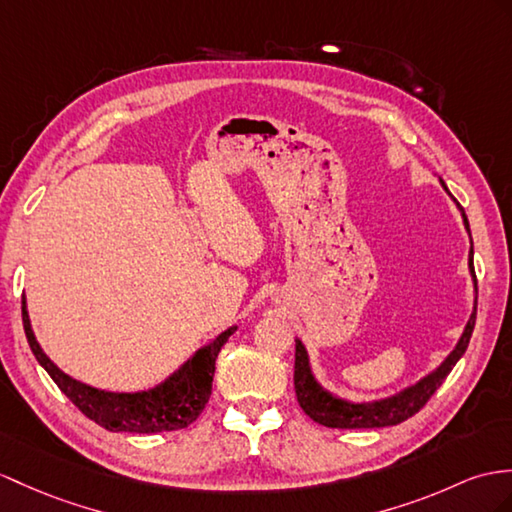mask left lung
Returning <instances> with one entry per match:
<instances>
[{"label":"left lung","mask_w":512,"mask_h":512,"mask_svg":"<svg viewBox=\"0 0 512 512\" xmlns=\"http://www.w3.org/2000/svg\"><path fill=\"white\" fill-rule=\"evenodd\" d=\"M441 186L447 191L443 180H441ZM447 195L452 197L450 191H447ZM456 206L460 210V215H463L465 230L471 239V230H469V221H467L465 210L460 204H456ZM469 273H471L476 297H473V313L467 321L463 334H460L456 347L450 354H447V358L439 367L428 373V376H423L419 382L406 386V389H402L400 393H395L391 397H382V400H373V402H350V400H343V397H339V395L330 393L328 389H323V386L317 382L313 369H310V358H308L304 343L295 339L293 380H295L297 402H299V406H302L304 413L326 428H350V430L397 426V423H402L408 417L419 413V410L426 406V402L434 395V391L443 384L447 373H450L458 360L463 358L467 345H469V339H471L473 326H476L478 282H476V271H473V241H471V249H469Z\"/></svg>","instance_id":"obj_1"}]
</instances>
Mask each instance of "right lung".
<instances>
[{
	"instance_id": "obj_1",
	"label": "right lung",
	"mask_w": 512,
	"mask_h": 512,
	"mask_svg": "<svg viewBox=\"0 0 512 512\" xmlns=\"http://www.w3.org/2000/svg\"><path fill=\"white\" fill-rule=\"evenodd\" d=\"M23 330H26L30 350L39 360V365L52 376L58 389L76 404L82 413L110 432H136V434H154L182 430L202 415L208 404L210 391H213L215 360L221 347L228 343L236 332V326L223 330L217 339L199 350L186 360V363L173 371L167 380L156 384L154 389L134 391V393H112L95 389L76 378L60 371L49 356L43 352L32 330L26 299L21 302Z\"/></svg>"
}]
</instances>
